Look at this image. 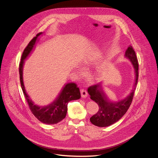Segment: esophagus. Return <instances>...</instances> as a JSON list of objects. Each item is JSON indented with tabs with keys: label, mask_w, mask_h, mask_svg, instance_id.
Wrapping results in <instances>:
<instances>
[{
	"label": "esophagus",
	"mask_w": 158,
	"mask_h": 158,
	"mask_svg": "<svg viewBox=\"0 0 158 158\" xmlns=\"http://www.w3.org/2000/svg\"><path fill=\"white\" fill-rule=\"evenodd\" d=\"M80 91H81V95L82 98H85L87 97V91H85V89H81Z\"/></svg>",
	"instance_id": "1"
}]
</instances>
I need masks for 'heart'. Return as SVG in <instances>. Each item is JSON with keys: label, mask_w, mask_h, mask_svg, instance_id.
Masks as SVG:
<instances>
[{"label": "heart", "mask_w": 158, "mask_h": 158, "mask_svg": "<svg viewBox=\"0 0 158 158\" xmlns=\"http://www.w3.org/2000/svg\"><path fill=\"white\" fill-rule=\"evenodd\" d=\"M102 69H103V67H100V69H99V73H101V72H102Z\"/></svg>", "instance_id": "1"}]
</instances>
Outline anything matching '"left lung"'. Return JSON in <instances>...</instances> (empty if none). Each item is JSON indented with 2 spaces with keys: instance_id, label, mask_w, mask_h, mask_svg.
<instances>
[{
  "instance_id": "8db88e82",
  "label": "left lung",
  "mask_w": 158,
  "mask_h": 158,
  "mask_svg": "<svg viewBox=\"0 0 158 158\" xmlns=\"http://www.w3.org/2000/svg\"><path fill=\"white\" fill-rule=\"evenodd\" d=\"M124 57L132 64L135 73L134 83L130 94L126 98L117 102L110 101L103 91L102 83L90 86L87 89L90 98L99 106V110L97 113L90 118V121L96 126L107 127L118 121L126 114L132 102L138 83L139 73L137 57L131 46L126 49Z\"/></svg>"
}]
</instances>
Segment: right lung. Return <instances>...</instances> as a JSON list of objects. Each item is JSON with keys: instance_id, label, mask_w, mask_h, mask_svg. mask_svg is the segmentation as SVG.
<instances>
[{"instance_id": "1", "label": "right lung", "mask_w": 158, "mask_h": 158, "mask_svg": "<svg viewBox=\"0 0 158 158\" xmlns=\"http://www.w3.org/2000/svg\"><path fill=\"white\" fill-rule=\"evenodd\" d=\"M42 34V32L37 34L36 36L30 41L22 53L19 64L20 81L22 91L24 93L29 108L34 116L44 124H55L65 118L67 111V104L71 101L80 99L81 93L79 89L77 87L76 83H66L64 86L62 87L60 92L55 100L48 105L43 106L35 104L27 94L23 81V67L24 61L33 50L39 36Z\"/></svg>"}]
</instances>
